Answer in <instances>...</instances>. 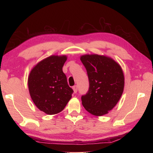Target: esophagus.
<instances>
[{
  "mask_svg": "<svg viewBox=\"0 0 153 153\" xmlns=\"http://www.w3.org/2000/svg\"><path fill=\"white\" fill-rule=\"evenodd\" d=\"M72 89H73V90H74V93H76L77 91V85L74 86V87H72Z\"/></svg>",
  "mask_w": 153,
  "mask_h": 153,
  "instance_id": "obj_1",
  "label": "esophagus"
}]
</instances>
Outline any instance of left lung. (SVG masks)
Returning <instances> with one entry per match:
<instances>
[{
  "label": "left lung",
  "mask_w": 153,
  "mask_h": 153,
  "mask_svg": "<svg viewBox=\"0 0 153 153\" xmlns=\"http://www.w3.org/2000/svg\"><path fill=\"white\" fill-rule=\"evenodd\" d=\"M80 60L89 82L88 91L82 97V105L93 115L106 114L116 105L123 91L122 68L112 58L103 55L85 54Z\"/></svg>",
  "instance_id": "8db88e82"
}]
</instances>
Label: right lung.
Masks as SVG:
<instances>
[{"label": "right lung", "instance_id": "add662e5", "mask_svg": "<svg viewBox=\"0 0 153 153\" xmlns=\"http://www.w3.org/2000/svg\"><path fill=\"white\" fill-rule=\"evenodd\" d=\"M66 55H52L33 68L28 77L31 98L41 111L48 115L62 111L74 92L67 82L62 67Z\"/></svg>", "mask_w": 153, "mask_h": 153}]
</instances>
